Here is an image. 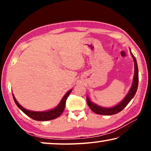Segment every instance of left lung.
Instances as JSON below:
<instances>
[{
	"mask_svg": "<svg viewBox=\"0 0 151 151\" xmlns=\"http://www.w3.org/2000/svg\"><path fill=\"white\" fill-rule=\"evenodd\" d=\"M132 57L133 58L134 60V65H135V74H134V78H133V82L132 86L130 89L129 93L127 95V96L125 97V98L122 101V102L112 108H104V107L99 106L98 105L95 104L94 103L91 102L90 101L89 99L86 98V102H87L88 106H89V108L91 109V111H93L94 113H97L99 115H111L116 114L119 112L124 109V107L129 104L134 96L135 95V93L137 91V86H138V80H139V76H138V67H137V61L135 56H134L133 53H131Z\"/></svg>",
	"mask_w": 151,
	"mask_h": 151,
	"instance_id": "left-lung-1",
	"label": "left lung"
}]
</instances>
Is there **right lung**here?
I'll use <instances>...</instances> for the list:
<instances>
[{
  "instance_id": "right-lung-1",
  "label": "right lung",
  "mask_w": 151,
  "mask_h": 151,
  "mask_svg": "<svg viewBox=\"0 0 151 151\" xmlns=\"http://www.w3.org/2000/svg\"><path fill=\"white\" fill-rule=\"evenodd\" d=\"M71 90H70L68 91L67 93H66L64 97L62 99L61 102H60V104L57 107H55V109H52V110L48 111H44V112H36V111H28L27 109H24L23 107L20 106V105L18 104L17 100H16L15 97L14 96L13 98L16 104L17 105V106L19 108L20 110H21L22 112L29 116L31 118L34 119V120L37 121H47V120H51V119H55L56 117H59L63 112L64 111V109L65 108V104H66V100H67V98L68 96H69L70 93H71Z\"/></svg>"
}]
</instances>
